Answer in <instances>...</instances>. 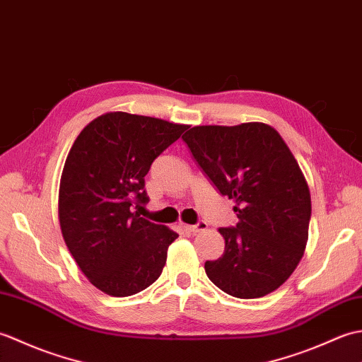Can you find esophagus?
Here are the masks:
<instances>
[{
  "instance_id": "obj_1",
  "label": "esophagus",
  "mask_w": 362,
  "mask_h": 362,
  "mask_svg": "<svg viewBox=\"0 0 362 362\" xmlns=\"http://www.w3.org/2000/svg\"><path fill=\"white\" fill-rule=\"evenodd\" d=\"M179 227L183 228V230H187V232L197 233V232H201V230H205L209 226H206V222L199 221L197 224H194V226H187V224H183V222H179Z\"/></svg>"
}]
</instances>
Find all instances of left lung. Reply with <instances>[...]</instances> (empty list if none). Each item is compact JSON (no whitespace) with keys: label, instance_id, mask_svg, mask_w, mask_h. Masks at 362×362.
I'll return each instance as SVG.
<instances>
[{"label":"left lung","instance_id":"8db88e82","mask_svg":"<svg viewBox=\"0 0 362 362\" xmlns=\"http://www.w3.org/2000/svg\"><path fill=\"white\" fill-rule=\"evenodd\" d=\"M222 196L233 199L235 227H222L224 255L206 261L209 279L238 298L280 288L308 241L311 196L297 160L264 122L196 126L182 136Z\"/></svg>","mask_w":362,"mask_h":362}]
</instances>
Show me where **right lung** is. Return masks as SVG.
Returning a JSON list of instances; mask_svg holds the SVG:
<instances>
[{
    "mask_svg": "<svg viewBox=\"0 0 362 362\" xmlns=\"http://www.w3.org/2000/svg\"><path fill=\"white\" fill-rule=\"evenodd\" d=\"M188 126L126 112L101 115L83 127L65 161L59 222L68 250L99 291L127 297L163 271L177 236L140 218L148 204L144 175Z\"/></svg>",
    "mask_w": 362,
    "mask_h": 362,
    "instance_id": "1",
    "label": "right lung"
}]
</instances>
